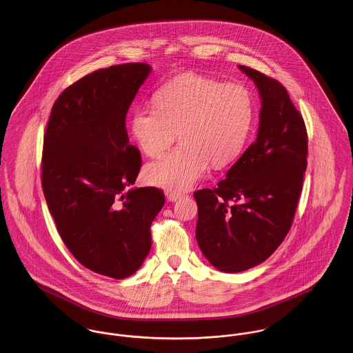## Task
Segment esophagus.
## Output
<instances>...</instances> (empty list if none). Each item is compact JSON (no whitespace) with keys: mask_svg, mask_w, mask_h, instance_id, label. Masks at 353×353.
Returning a JSON list of instances; mask_svg holds the SVG:
<instances>
[{"mask_svg":"<svg viewBox=\"0 0 353 353\" xmlns=\"http://www.w3.org/2000/svg\"><path fill=\"white\" fill-rule=\"evenodd\" d=\"M165 196L169 201H177L179 199H181L184 194L179 193V192H165Z\"/></svg>","mask_w":353,"mask_h":353,"instance_id":"obj_1","label":"esophagus"}]
</instances>
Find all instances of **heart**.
<instances>
[{
	"label": "heart",
	"mask_w": 353,
	"mask_h": 353,
	"mask_svg": "<svg viewBox=\"0 0 353 353\" xmlns=\"http://www.w3.org/2000/svg\"><path fill=\"white\" fill-rule=\"evenodd\" d=\"M154 108L137 109L130 132L141 150L159 157L177 138L183 141L163 159L149 163L146 179L165 190H190L210 161L224 166L243 150L254 119V102L241 84H223L197 74L165 83Z\"/></svg>",
	"instance_id": "b5f03b06"
}]
</instances>
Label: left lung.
Segmentation results:
<instances>
[{
    "label": "left lung",
    "mask_w": 353,
    "mask_h": 353,
    "mask_svg": "<svg viewBox=\"0 0 353 353\" xmlns=\"http://www.w3.org/2000/svg\"><path fill=\"white\" fill-rule=\"evenodd\" d=\"M262 108L256 139L214 190H196V241L208 262L241 272L265 262L288 235L306 170L303 119L279 81L245 65Z\"/></svg>",
    "instance_id": "obj_1"
}]
</instances>
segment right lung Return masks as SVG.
I'll list each match as a JSON object with an SVG mask.
<instances>
[{
  "label": "right lung",
  "mask_w": 353,
  "mask_h": 353,
  "mask_svg": "<svg viewBox=\"0 0 353 353\" xmlns=\"http://www.w3.org/2000/svg\"><path fill=\"white\" fill-rule=\"evenodd\" d=\"M150 72L128 63L85 75L56 99L44 136L41 184L57 232L84 268L115 279L141 268L165 203L159 188H130L141 154L125 119Z\"/></svg>",
  "instance_id": "obj_1"
}]
</instances>
